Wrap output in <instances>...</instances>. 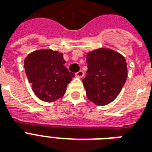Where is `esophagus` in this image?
<instances>
[{"label":"esophagus","mask_w":152,"mask_h":152,"mask_svg":"<svg viewBox=\"0 0 152 152\" xmlns=\"http://www.w3.org/2000/svg\"><path fill=\"white\" fill-rule=\"evenodd\" d=\"M83 75H84V74H83V72L81 71V70L76 73V77H78V78H82L83 76Z\"/></svg>","instance_id":"34e87169"}]
</instances>
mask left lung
Instances as JSON below:
<instances>
[{
  "label": "left lung",
  "instance_id": "1",
  "mask_svg": "<svg viewBox=\"0 0 152 152\" xmlns=\"http://www.w3.org/2000/svg\"><path fill=\"white\" fill-rule=\"evenodd\" d=\"M88 71L82 80L87 97L105 106L118 97L128 76L126 60L110 49L99 48L87 53Z\"/></svg>",
  "mask_w": 152,
  "mask_h": 152
}]
</instances>
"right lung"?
<instances>
[{
  "instance_id": "add662e5",
  "label": "right lung",
  "mask_w": 152,
  "mask_h": 152,
  "mask_svg": "<svg viewBox=\"0 0 152 152\" xmlns=\"http://www.w3.org/2000/svg\"><path fill=\"white\" fill-rule=\"evenodd\" d=\"M63 53L52 50H35L24 60V69L32 90L44 102L61 98L75 74L64 67Z\"/></svg>"
}]
</instances>
